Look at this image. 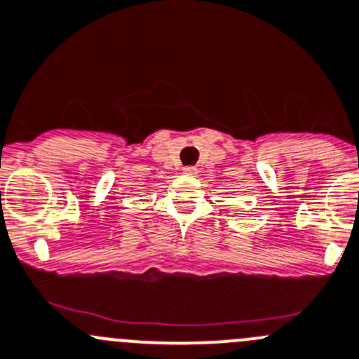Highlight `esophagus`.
Segmentation results:
<instances>
[{
	"instance_id": "34e87169",
	"label": "esophagus",
	"mask_w": 359,
	"mask_h": 359,
	"mask_svg": "<svg viewBox=\"0 0 359 359\" xmlns=\"http://www.w3.org/2000/svg\"><path fill=\"white\" fill-rule=\"evenodd\" d=\"M197 172H199V170H197V167H192V165L183 167V174H187V176H197Z\"/></svg>"
}]
</instances>
